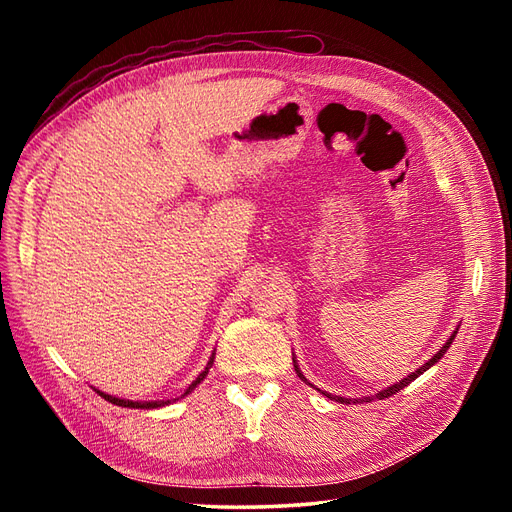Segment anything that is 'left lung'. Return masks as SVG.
Masks as SVG:
<instances>
[{
	"label": "left lung",
	"mask_w": 512,
	"mask_h": 512,
	"mask_svg": "<svg viewBox=\"0 0 512 512\" xmlns=\"http://www.w3.org/2000/svg\"><path fill=\"white\" fill-rule=\"evenodd\" d=\"M457 331H459V327L453 331V335L451 337H448L446 339V344L436 352V354H433L431 356V359L425 363V365H421V367H418L416 371H412V374H408L404 380H399V382H395V384H391V386H386V389H382V391H378L376 395H369V397H361V399H348V397H339V395H331V393H327V391H320V389H316V386L314 384H309L307 382V378L303 376V371L299 369V365H297V359H292V363H294V371H297V376L303 380V382H307L309 386H314V389L318 391V393H322L324 397H329V399H333V401H337V404H363V401H374V399H386V397H391V395H395V393H399L401 389H406V386L410 384V382H414L418 376H421V374H425V371L429 369V367H433V365H436L440 359H442V356L446 354V350L448 348H451V344H453V339H455V335H457Z\"/></svg>",
	"instance_id": "1"
}]
</instances>
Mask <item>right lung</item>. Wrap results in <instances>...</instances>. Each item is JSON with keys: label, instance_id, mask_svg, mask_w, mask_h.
<instances>
[{"label": "right lung", "instance_id": "add662e5", "mask_svg": "<svg viewBox=\"0 0 512 512\" xmlns=\"http://www.w3.org/2000/svg\"><path fill=\"white\" fill-rule=\"evenodd\" d=\"M213 359H215V352L211 354V359H209V363H207V367L200 371L198 374V378L188 386V389H185V393L181 395V397H185V395H190L196 386L203 382L205 378H207V374H209V369H211V365H213ZM94 391L100 395V397H104L106 401H111V404H115V406H121V408H141V410H151V408H162V406H168L170 404V399H160V401H132V399H121V397H115V395H108V393H104V391H100V389H96L94 386Z\"/></svg>", "mask_w": 512, "mask_h": 512}]
</instances>
